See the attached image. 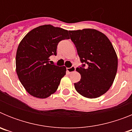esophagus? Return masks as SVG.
I'll use <instances>...</instances> for the list:
<instances>
[{
    "label": "esophagus",
    "mask_w": 132,
    "mask_h": 132,
    "mask_svg": "<svg viewBox=\"0 0 132 132\" xmlns=\"http://www.w3.org/2000/svg\"><path fill=\"white\" fill-rule=\"evenodd\" d=\"M75 70H76V68H75V67H73V66H72L71 67H69V68H67V71L69 73L75 71Z\"/></svg>",
    "instance_id": "obj_1"
}]
</instances>
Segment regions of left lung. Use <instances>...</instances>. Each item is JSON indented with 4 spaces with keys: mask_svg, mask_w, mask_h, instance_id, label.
I'll list each match as a JSON object with an SVG mask.
<instances>
[{
    "mask_svg": "<svg viewBox=\"0 0 132 132\" xmlns=\"http://www.w3.org/2000/svg\"><path fill=\"white\" fill-rule=\"evenodd\" d=\"M82 65L76 70L80 80L74 83L77 91L88 98L106 93L112 85L118 69V57L110 41L94 29L69 31Z\"/></svg>",
    "mask_w": 132,
    "mask_h": 132,
    "instance_id": "1",
    "label": "left lung"
}]
</instances>
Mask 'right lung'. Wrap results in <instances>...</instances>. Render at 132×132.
Segmentation results:
<instances>
[{
	"instance_id": "right-lung-1",
	"label": "right lung",
	"mask_w": 132,
	"mask_h": 132,
	"mask_svg": "<svg viewBox=\"0 0 132 132\" xmlns=\"http://www.w3.org/2000/svg\"><path fill=\"white\" fill-rule=\"evenodd\" d=\"M66 39H69L67 30L44 25L31 30L20 43L16 56V73L31 96L45 98L57 90L66 74V67L52 65L49 57L57 55L58 44Z\"/></svg>"
}]
</instances>
